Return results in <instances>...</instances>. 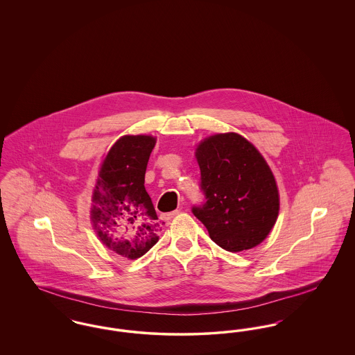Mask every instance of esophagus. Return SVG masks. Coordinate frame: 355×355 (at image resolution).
<instances>
[{
    "label": "esophagus",
    "mask_w": 355,
    "mask_h": 355,
    "mask_svg": "<svg viewBox=\"0 0 355 355\" xmlns=\"http://www.w3.org/2000/svg\"><path fill=\"white\" fill-rule=\"evenodd\" d=\"M181 211L180 210H174V211H170V213H164V214H161V218L164 220H169L173 218V217H175V216H178Z\"/></svg>",
    "instance_id": "1"
}]
</instances>
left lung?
<instances>
[{
	"instance_id": "left-lung-1",
	"label": "left lung",
	"mask_w": 355,
	"mask_h": 355,
	"mask_svg": "<svg viewBox=\"0 0 355 355\" xmlns=\"http://www.w3.org/2000/svg\"><path fill=\"white\" fill-rule=\"evenodd\" d=\"M196 157L205 202L191 207L210 238L227 252L259 245L279 211L278 189L266 161L236 133L211 135Z\"/></svg>"
}]
</instances>
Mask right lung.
<instances>
[{
	"mask_svg": "<svg viewBox=\"0 0 355 355\" xmlns=\"http://www.w3.org/2000/svg\"><path fill=\"white\" fill-rule=\"evenodd\" d=\"M154 145L150 135L119 138L103 159L93 193L97 234L109 249L129 259L148 253L162 229L144 185Z\"/></svg>",
	"mask_w": 355,
	"mask_h": 355,
	"instance_id": "1",
	"label": "right lung"
}]
</instances>
